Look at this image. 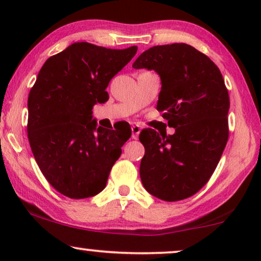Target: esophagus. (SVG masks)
I'll return each mask as SVG.
<instances>
[{"label":"esophagus","instance_id":"1","mask_svg":"<svg viewBox=\"0 0 261 261\" xmlns=\"http://www.w3.org/2000/svg\"><path fill=\"white\" fill-rule=\"evenodd\" d=\"M140 132H141V127L139 126V124H133V126H132V138L133 139H138V137H139V134H140Z\"/></svg>","mask_w":261,"mask_h":261}]
</instances>
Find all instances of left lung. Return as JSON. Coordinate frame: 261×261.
I'll use <instances>...</instances> for the list:
<instances>
[{
	"instance_id": "obj_1",
	"label": "left lung",
	"mask_w": 261,
	"mask_h": 261,
	"mask_svg": "<svg viewBox=\"0 0 261 261\" xmlns=\"http://www.w3.org/2000/svg\"><path fill=\"white\" fill-rule=\"evenodd\" d=\"M134 69L154 70L162 81L156 109L174 134L142 130V185L167 202L195 195L212 177L228 140L229 95L219 67L195 47L176 42L142 52Z\"/></svg>"
}]
</instances>
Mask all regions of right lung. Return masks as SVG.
I'll return each instance as SVG.
<instances>
[{
	"label": "right lung",
	"instance_id": "1",
	"mask_svg": "<svg viewBox=\"0 0 261 261\" xmlns=\"http://www.w3.org/2000/svg\"><path fill=\"white\" fill-rule=\"evenodd\" d=\"M137 51L73 42L39 71L28 96V140L42 174L64 196L88 198L106 188L132 130L97 126L92 107L108 101L110 80Z\"/></svg>",
	"mask_w": 261,
	"mask_h": 261
}]
</instances>
